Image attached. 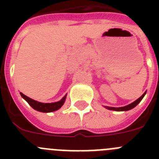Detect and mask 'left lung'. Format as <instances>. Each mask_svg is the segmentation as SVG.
<instances>
[{
    "mask_svg": "<svg viewBox=\"0 0 159 159\" xmlns=\"http://www.w3.org/2000/svg\"><path fill=\"white\" fill-rule=\"evenodd\" d=\"M146 93L147 92H144L143 93V95H142L141 97H139V99H136L134 102H131L130 104H128L127 105V106H125V107H106L104 106V107H106L107 109H108V110H111V111H129L130 110V109H132V108H134L136 106H137L139 103L140 102H141V100L143 99V98L144 96H145Z\"/></svg>",
    "mask_w": 159,
    "mask_h": 159,
    "instance_id": "left-lung-1",
    "label": "left lung"
}]
</instances>
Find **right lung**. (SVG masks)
I'll return each mask as SVG.
<instances>
[{"label":"right lung","instance_id":"obj_1","mask_svg":"<svg viewBox=\"0 0 159 159\" xmlns=\"http://www.w3.org/2000/svg\"><path fill=\"white\" fill-rule=\"evenodd\" d=\"M20 94L22 98L27 101L28 103H29L34 110L38 111L40 112H44V113H48V112H52L55 111L59 110V109L64 105V102H65L66 97H67V95H65L63 97L62 99H60V101H58V102H47V103H44V102H38V101H36L34 100V99H31L29 97L24 95L21 92H20Z\"/></svg>","mask_w":159,"mask_h":159}]
</instances>
